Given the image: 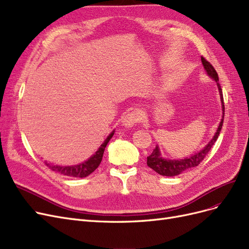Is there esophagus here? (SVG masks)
<instances>
[{
    "label": "esophagus",
    "mask_w": 249,
    "mask_h": 249,
    "mask_svg": "<svg viewBox=\"0 0 249 249\" xmlns=\"http://www.w3.org/2000/svg\"><path fill=\"white\" fill-rule=\"evenodd\" d=\"M141 121H142V114L138 110H132L124 116L122 123H123V126L129 128Z\"/></svg>",
    "instance_id": "esophagus-1"
}]
</instances>
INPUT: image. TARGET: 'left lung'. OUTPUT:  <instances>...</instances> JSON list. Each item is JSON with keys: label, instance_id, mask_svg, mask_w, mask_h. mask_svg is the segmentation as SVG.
I'll return each mask as SVG.
<instances>
[{"label": "left lung", "instance_id": "left-lung-1", "mask_svg": "<svg viewBox=\"0 0 249 249\" xmlns=\"http://www.w3.org/2000/svg\"><path fill=\"white\" fill-rule=\"evenodd\" d=\"M202 63H203V66L207 72V74L209 75L211 78H213L216 82V84H217L219 95H220V101H221V106H222L221 121H220L217 130H216L212 140L207 143L206 147H204L202 150L198 151L197 153H196L195 155H191L190 157L184 158V159H178V160L165 159V158L161 157L159 148H158V146H156V148L153 150V152H152V154L147 157V164L149 167L152 168V170H154L156 173H158L161 176L173 177V176L180 175L184 171L188 170V168L197 166L200 162L203 161L206 155L209 153V151L211 150V148L213 147L215 142L217 141L218 136H219L220 130L222 128V124H223V118H224V103H223L222 91H221L220 85L218 83V74H217V72H216V70L214 69V67L204 57H202Z\"/></svg>", "mask_w": 249, "mask_h": 249}]
</instances>
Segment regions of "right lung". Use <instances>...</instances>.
<instances>
[{
    "label": "right lung",
    "instance_id": "1",
    "mask_svg": "<svg viewBox=\"0 0 249 249\" xmlns=\"http://www.w3.org/2000/svg\"><path fill=\"white\" fill-rule=\"evenodd\" d=\"M114 133H115V130L111 131V133L107 136V140L103 142V143L99 147V149L95 152V154L88 160H86V161L83 163H79L76 165H70V166H62V165H53L51 163H47L45 161V164L49 166L51 170L60 173L62 175L69 176V177L85 178L87 176L92 174L96 168L99 166L102 160L103 153H104V149H106L109 140L113 138Z\"/></svg>",
    "mask_w": 249,
    "mask_h": 249
}]
</instances>
